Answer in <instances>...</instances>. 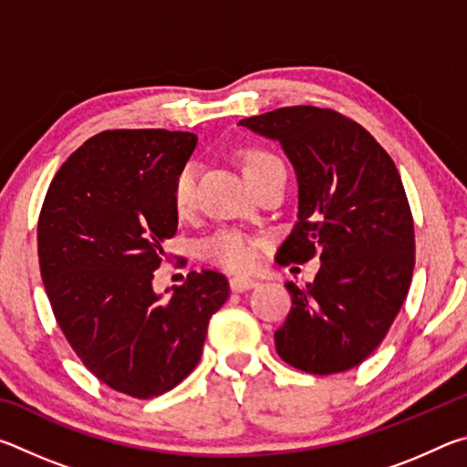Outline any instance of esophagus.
<instances>
[{
	"label": "esophagus",
	"mask_w": 467,
	"mask_h": 467,
	"mask_svg": "<svg viewBox=\"0 0 467 467\" xmlns=\"http://www.w3.org/2000/svg\"><path fill=\"white\" fill-rule=\"evenodd\" d=\"M257 286V280L253 278H244V275H236V278H231V288L234 292H244L249 288H255Z\"/></svg>",
	"instance_id": "34e87169"
}]
</instances>
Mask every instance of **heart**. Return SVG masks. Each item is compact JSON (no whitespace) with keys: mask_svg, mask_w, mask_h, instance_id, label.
I'll return each mask as SVG.
<instances>
[{"mask_svg":"<svg viewBox=\"0 0 467 467\" xmlns=\"http://www.w3.org/2000/svg\"><path fill=\"white\" fill-rule=\"evenodd\" d=\"M270 162H278V158L272 156L264 150H251L243 161V172H249L265 167ZM195 187H197V167L195 162H185L183 167L177 171L175 179L171 185V200L172 208L177 210V214H189L195 205ZM257 241L251 239L249 234L239 231H218L212 236H208L200 244L202 257L208 262L216 264L220 267H226L231 272H244L249 267L255 265L257 262Z\"/></svg>","mask_w":467,"mask_h":467,"instance_id":"1","label":"heart"}]
</instances>
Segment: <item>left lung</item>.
<instances>
[{
	"instance_id": "8db88e82",
	"label": "left lung",
	"mask_w": 467,
	"mask_h": 467,
	"mask_svg": "<svg viewBox=\"0 0 467 467\" xmlns=\"http://www.w3.org/2000/svg\"><path fill=\"white\" fill-rule=\"evenodd\" d=\"M239 125L278 140L298 181V223L278 264L321 259L313 284L286 282L292 306L275 331L290 367L334 375L383 342L414 272V220L391 156L337 110L284 107Z\"/></svg>"
}]
</instances>
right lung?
I'll list each match as a JSON object with an SVG mask.
<instances>
[{"label":"right lung","mask_w":467,"mask_h":467,"mask_svg":"<svg viewBox=\"0 0 467 467\" xmlns=\"http://www.w3.org/2000/svg\"><path fill=\"white\" fill-rule=\"evenodd\" d=\"M197 138L189 131L113 130L61 164L38 216V264L63 336L110 389L150 400L202 358L226 275L187 274L172 296L152 290L162 244L177 233L171 185Z\"/></svg>","instance_id":"obj_1"}]
</instances>
